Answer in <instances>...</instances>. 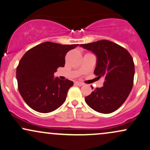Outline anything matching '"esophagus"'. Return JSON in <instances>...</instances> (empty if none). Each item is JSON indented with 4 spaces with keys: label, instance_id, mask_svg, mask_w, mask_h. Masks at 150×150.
Segmentation results:
<instances>
[{
    "label": "esophagus",
    "instance_id": "obj_1",
    "mask_svg": "<svg viewBox=\"0 0 150 150\" xmlns=\"http://www.w3.org/2000/svg\"><path fill=\"white\" fill-rule=\"evenodd\" d=\"M75 84H76L77 85H78V86H83V85H84V84H83V83L79 82V81H76V82H75Z\"/></svg>",
    "mask_w": 150,
    "mask_h": 150
}]
</instances>
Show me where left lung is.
<instances>
[{"instance_id": "left-lung-1", "label": "left lung", "mask_w": 150, "mask_h": 150, "mask_svg": "<svg viewBox=\"0 0 150 150\" xmlns=\"http://www.w3.org/2000/svg\"><path fill=\"white\" fill-rule=\"evenodd\" d=\"M79 45L96 54L97 64L94 74L99 78H105L104 86L95 89L85 98V101L98 112L112 113L124 103L133 87V59L125 48L108 40Z\"/></svg>"}]
</instances>
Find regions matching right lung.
<instances>
[{"mask_svg": "<svg viewBox=\"0 0 150 150\" xmlns=\"http://www.w3.org/2000/svg\"><path fill=\"white\" fill-rule=\"evenodd\" d=\"M77 45L46 41L23 56L17 66L16 79L21 96L30 108L49 113L63 105L73 82L54 78V73L59 67H64L66 53Z\"/></svg>", "mask_w": 150, "mask_h": 150, "instance_id": "obj_1", "label": "right lung"}]
</instances>
